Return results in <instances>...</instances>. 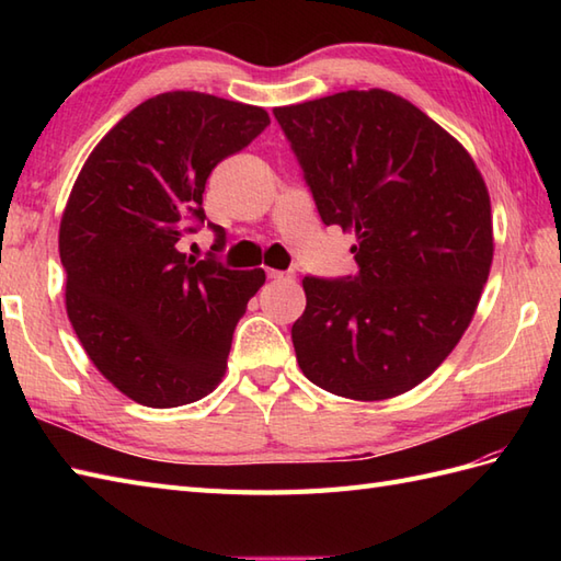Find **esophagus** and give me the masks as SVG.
I'll return each mask as SVG.
<instances>
[{
	"mask_svg": "<svg viewBox=\"0 0 561 561\" xmlns=\"http://www.w3.org/2000/svg\"><path fill=\"white\" fill-rule=\"evenodd\" d=\"M267 277L279 282V279H294V272H282V270H267Z\"/></svg>",
	"mask_w": 561,
	"mask_h": 561,
	"instance_id": "esophagus-1",
	"label": "esophagus"
}]
</instances>
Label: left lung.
<instances>
[{"label": "left lung", "instance_id": "obj_1", "mask_svg": "<svg viewBox=\"0 0 561 561\" xmlns=\"http://www.w3.org/2000/svg\"><path fill=\"white\" fill-rule=\"evenodd\" d=\"M320 219L354 231V277H304V376L352 400L420 386L460 342L490 277V193L458 139L383 89L274 108Z\"/></svg>", "mask_w": 561, "mask_h": 561}]
</instances>
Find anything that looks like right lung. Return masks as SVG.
I'll return each instance as SVG.
<instances>
[{
    "label": "right lung",
    "instance_id": "add662e5",
    "mask_svg": "<svg viewBox=\"0 0 561 561\" xmlns=\"http://www.w3.org/2000/svg\"><path fill=\"white\" fill-rule=\"evenodd\" d=\"M257 105L169 91L127 113L83 163L59 224L67 316L93 366L145 408H178L219 386L238 320L265 284L181 253L205 226L214 165L245 149ZM214 231L221 250L226 231Z\"/></svg>",
    "mask_w": 561,
    "mask_h": 561
}]
</instances>
